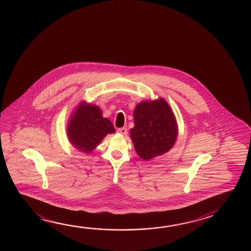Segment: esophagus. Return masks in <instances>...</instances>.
I'll return each mask as SVG.
<instances>
[{
  "label": "esophagus",
  "instance_id": "34e87169",
  "mask_svg": "<svg viewBox=\"0 0 251 251\" xmlns=\"http://www.w3.org/2000/svg\"><path fill=\"white\" fill-rule=\"evenodd\" d=\"M117 131H118V133H120V134H122V135H124V136H126L127 135V128L126 127H121V128H118L117 129Z\"/></svg>",
  "mask_w": 251,
  "mask_h": 251
}]
</instances>
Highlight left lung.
<instances>
[{
    "instance_id": "left-lung-1",
    "label": "left lung",
    "mask_w": 251,
    "mask_h": 251,
    "mask_svg": "<svg viewBox=\"0 0 251 251\" xmlns=\"http://www.w3.org/2000/svg\"><path fill=\"white\" fill-rule=\"evenodd\" d=\"M133 115L135 126L129 135L140 157L150 160L173 148L178 134L177 120L164 98L138 103Z\"/></svg>"
}]
</instances>
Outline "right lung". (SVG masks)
I'll use <instances>...</instances> for the list:
<instances>
[{"label": "right lung", "mask_w": 251, "mask_h": 251, "mask_svg": "<svg viewBox=\"0 0 251 251\" xmlns=\"http://www.w3.org/2000/svg\"><path fill=\"white\" fill-rule=\"evenodd\" d=\"M115 132L111 121L103 117L101 109L85 100L72 113L66 127L71 144L84 153H91L107 134Z\"/></svg>", "instance_id": "1"}]
</instances>
